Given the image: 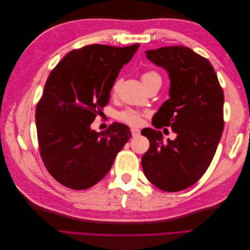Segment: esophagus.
Listing matches in <instances>:
<instances>
[{
  "mask_svg": "<svg viewBox=\"0 0 250 250\" xmlns=\"http://www.w3.org/2000/svg\"><path fill=\"white\" fill-rule=\"evenodd\" d=\"M130 131H131L132 137H138V135H140V133H141V131L139 129H137V128H131Z\"/></svg>",
  "mask_w": 250,
  "mask_h": 250,
  "instance_id": "34e87169",
  "label": "esophagus"
}]
</instances>
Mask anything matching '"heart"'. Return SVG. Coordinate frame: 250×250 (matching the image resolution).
Masks as SVG:
<instances>
[{
  "label": "heart",
  "mask_w": 250,
  "mask_h": 250,
  "mask_svg": "<svg viewBox=\"0 0 250 250\" xmlns=\"http://www.w3.org/2000/svg\"><path fill=\"white\" fill-rule=\"evenodd\" d=\"M142 81L144 83V85H148L149 83L153 82V81H161V76L156 73L155 71H146L142 74ZM121 84V80L117 79L115 82L112 83L111 85V96H117L119 88ZM142 117H143V112L133 109V108H126L124 110H121L118 112L117 119L124 124H127L129 126H139L142 123Z\"/></svg>",
  "instance_id": "obj_1"
}]
</instances>
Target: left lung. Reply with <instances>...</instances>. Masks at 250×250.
I'll return each mask as SVG.
<instances>
[{
  "instance_id": "obj_1",
  "label": "left lung",
  "mask_w": 250,
  "mask_h": 250,
  "mask_svg": "<svg viewBox=\"0 0 250 250\" xmlns=\"http://www.w3.org/2000/svg\"><path fill=\"white\" fill-rule=\"evenodd\" d=\"M147 58L167 70L170 98L155 113L157 129L170 127L177 138L164 142L162 131L142 130L150 147L142 157L144 174L166 192L193 186L213 161L224 128V94L213 65L184 46L148 50Z\"/></svg>"
}]
</instances>
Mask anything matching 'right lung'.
Here are the masks:
<instances>
[{
  "instance_id": "1",
  "label": "right lung",
  "mask_w": 250,
  "mask_h": 250,
  "mask_svg": "<svg viewBox=\"0 0 250 250\" xmlns=\"http://www.w3.org/2000/svg\"><path fill=\"white\" fill-rule=\"evenodd\" d=\"M140 44H88L66 54L53 69L36 105L41 157L48 172L72 190L93 187L110 170L130 129L112 123L103 132L90 124L108 103L112 83Z\"/></svg>"
}]
</instances>
